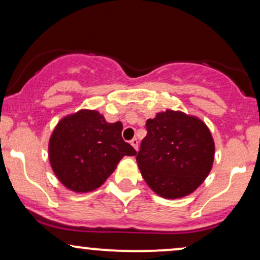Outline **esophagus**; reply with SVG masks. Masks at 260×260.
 Masks as SVG:
<instances>
[{
    "mask_svg": "<svg viewBox=\"0 0 260 260\" xmlns=\"http://www.w3.org/2000/svg\"><path fill=\"white\" fill-rule=\"evenodd\" d=\"M138 144H139V142H138V139H137V138H133L132 140H131V145H132V147L136 149V150H138Z\"/></svg>",
    "mask_w": 260,
    "mask_h": 260,
    "instance_id": "1",
    "label": "esophagus"
}]
</instances>
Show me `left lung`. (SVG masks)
Here are the masks:
<instances>
[{
    "mask_svg": "<svg viewBox=\"0 0 260 260\" xmlns=\"http://www.w3.org/2000/svg\"><path fill=\"white\" fill-rule=\"evenodd\" d=\"M137 162L157 196L177 199L190 194L213 168L215 143L207 124L196 116L166 110L147 121Z\"/></svg>",
    "mask_w": 260,
    "mask_h": 260,
    "instance_id": "left-lung-1",
    "label": "left lung"
}]
</instances>
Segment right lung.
I'll return each instance as SVG.
<instances>
[{
    "label": "right lung",
    "mask_w": 260,
    "mask_h": 260,
    "mask_svg": "<svg viewBox=\"0 0 260 260\" xmlns=\"http://www.w3.org/2000/svg\"><path fill=\"white\" fill-rule=\"evenodd\" d=\"M122 122L109 123L96 110L62 118L49 140L50 164L59 182L77 193L99 188L122 157L137 154L122 139Z\"/></svg>",
    "instance_id": "obj_1"
}]
</instances>
